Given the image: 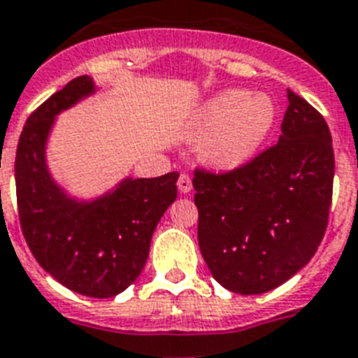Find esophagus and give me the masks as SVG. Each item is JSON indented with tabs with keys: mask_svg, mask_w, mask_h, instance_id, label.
<instances>
[{
	"mask_svg": "<svg viewBox=\"0 0 358 358\" xmlns=\"http://www.w3.org/2000/svg\"><path fill=\"white\" fill-rule=\"evenodd\" d=\"M192 178H189V174H180V178H178V189L182 193H189L192 192Z\"/></svg>",
	"mask_w": 358,
	"mask_h": 358,
	"instance_id": "1",
	"label": "esophagus"
}]
</instances>
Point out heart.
I'll return each instance as SVG.
<instances>
[{"mask_svg": "<svg viewBox=\"0 0 358 358\" xmlns=\"http://www.w3.org/2000/svg\"><path fill=\"white\" fill-rule=\"evenodd\" d=\"M275 110L264 94L227 91L208 100L193 123V134L205 138L206 159L222 169L252 157L273 125Z\"/></svg>", "mask_w": 358, "mask_h": 358, "instance_id": "obj_1", "label": "heart"}]
</instances>
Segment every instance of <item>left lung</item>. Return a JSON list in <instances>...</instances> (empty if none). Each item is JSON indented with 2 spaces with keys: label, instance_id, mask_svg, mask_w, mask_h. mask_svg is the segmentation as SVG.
Returning a JSON list of instances; mask_svg holds the SVG:
<instances>
[{
  "label": "left lung",
  "instance_id": "obj_1",
  "mask_svg": "<svg viewBox=\"0 0 358 358\" xmlns=\"http://www.w3.org/2000/svg\"><path fill=\"white\" fill-rule=\"evenodd\" d=\"M279 142L231 171H193L199 248L220 285L273 290L313 258L328 226L334 148L327 121L288 91Z\"/></svg>",
  "mask_w": 358,
  "mask_h": 358
}]
</instances>
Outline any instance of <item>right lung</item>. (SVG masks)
Instances as JSON below:
<instances>
[{
	"mask_svg": "<svg viewBox=\"0 0 358 358\" xmlns=\"http://www.w3.org/2000/svg\"><path fill=\"white\" fill-rule=\"evenodd\" d=\"M94 91L87 76L71 79L26 119L15 157L20 229L45 271L89 298L123 292L144 269L153 229L176 199L178 172L125 180L104 199L79 205L45 169V140L55 115Z\"/></svg>",
	"mask_w": 358,
	"mask_h": 358,
	"instance_id": "1",
	"label": "right lung"
}]
</instances>
